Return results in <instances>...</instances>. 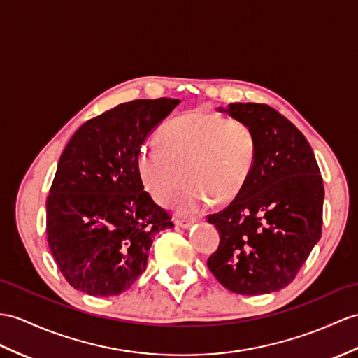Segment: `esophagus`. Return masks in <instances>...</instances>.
Instances as JSON below:
<instances>
[{
	"label": "esophagus",
	"mask_w": 358,
	"mask_h": 358,
	"mask_svg": "<svg viewBox=\"0 0 358 358\" xmlns=\"http://www.w3.org/2000/svg\"><path fill=\"white\" fill-rule=\"evenodd\" d=\"M197 222V219H178L176 222H174V224L178 226V228H182V229H188L191 224H194Z\"/></svg>",
	"instance_id": "1"
}]
</instances>
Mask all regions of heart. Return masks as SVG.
<instances>
[{"label": "heart", "mask_w": 358, "mask_h": 358, "mask_svg": "<svg viewBox=\"0 0 358 358\" xmlns=\"http://www.w3.org/2000/svg\"><path fill=\"white\" fill-rule=\"evenodd\" d=\"M159 147H143L138 153L139 179L156 203L179 200L182 214H193L213 202H228L245 188L255 164L257 139L252 127L219 113L194 110L165 124ZM189 174H186V171Z\"/></svg>", "instance_id": "1"}]
</instances>
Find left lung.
Returning <instances> with one entry per match:
<instances>
[{"mask_svg": "<svg viewBox=\"0 0 358 358\" xmlns=\"http://www.w3.org/2000/svg\"><path fill=\"white\" fill-rule=\"evenodd\" d=\"M248 123L257 155L241 193L208 222L220 245L208 267L226 289L266 294L289 285L322 235L324 184L305 136L267 104L231 103L217 108Z\"/></svg>", "mask_w": 358, "mask_h": 358, "instance_id": "1", "label": "left lung"}]
</instances>
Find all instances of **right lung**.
<instances>
[{"label":"right lung","mask_w":358,"mask_h":358,"mask_svg":"<svg viewBox=\"0 0 358 358\" xmlns=\"http://www.w3.org/2000/svg\"><path fill=\"white\" fill-rule=\"evenodd\" d=\"M179 104L176 99L118 104L76 130L47 197L51 254L76 290L117 296L141 275L156 234L170 215L144 191L141 145Z\"/></svg>","instance_id":"1"}]
</instances>
